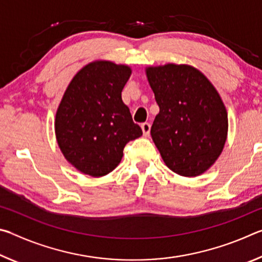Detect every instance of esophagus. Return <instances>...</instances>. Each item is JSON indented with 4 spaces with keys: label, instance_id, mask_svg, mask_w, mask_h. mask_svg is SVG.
<instances>
[{
    "label": "esophagus",
    "instance_id": "34e87169",
    "mask_svg": "<svg viewBox=\"0 0 262 262\" xmlns=\"http://www.w3.org/2000/svg\"><path fill=\"white\" fill-rule=\"evenodd\" d=\"M141 128H142V132H143V135H144V136H149V134H150V128H151V126H150V123H148V122L142 123Z\"/></svg>",
    "mask_w": 262,
    "mask_h": 262
}]
</instances>
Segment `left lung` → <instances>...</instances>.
I'll list each match as a JSON object with an SVG mask.
<instances>
[{"instance_id":"1","label":"left lung","mask_w":262,"mask_h":262,"mask_svg":"<svg viewBox=\"0 0 262 262\" xmlns=\"http://www.w3.org/2000/svg\"><path fill=\"white\" fill-rule=\"evenodd\" d=\"M159 106L151 137L164 163L174 173L198 177L223 151L228 112L211 82L189 64L145 68Z\"/></svg>"}]
</instances>
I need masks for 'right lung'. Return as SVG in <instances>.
<instances>
[{
  "instance_id": "obj_1",
  "label": "right lung",
  "mask_w": 262,
  "mask_h": 262,
  "mask_svg": "<svg viewBox=\"0 0 262 262\" xmlns=\"http://www.w3.org/2000/svg\"><path fill=\"white\" fill-rule=\"evenodd\" d=\"M132 68L106 60L78 70L55 115V136L64 158L84 174L103 177L119 165L123 148L142 135L121 98Z\"/></svg>"
}]
</instances>
